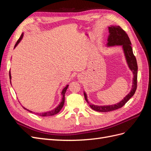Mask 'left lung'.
<instances>
[{
  "mask_svg": "<svg viewBox=\"0 0 151 151\" xmlns=\"http://www.w3.org/2000/svg\"><path fill=\"white\" fill-rule=\"evenodd\" d=\"M108 31L109 35L106 46L107 47L122 46L128 67H129L130 70L133 73L134 77L133 81H132V88L130 93L122 101L115 104L99 106V105H94L93 104H91L88 101L87 94L86 93L85 91H84V98L87 103L89 104V106L93 110L98 112H108L122 108L123 105H125V104L133 96L137 89L138 67L135 57L134 56L133 50H132V48L131 47L132 44L129 36H128L127 34L125 33V31L123 30L119 26H108Z\"/></svg>",
  "mask_w": 151,
  "mask_h": 151,
  "instance_id": "obj_1",
  "label": "left lung"
}]
</instances>
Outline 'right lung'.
Listing matches in <instances>:
<instances>
[{
  "mask_svg": "<svg viewBox=\"0 0 151 151\" xmlns=\"http://www.w3.org/2000/svg\"><path fill=\"white\" fill-rule=\"evenodd\" d=\"M23 35H24V33H22L21 34V36H20V38H19V40H18L17 42H16L15 46H14V48L17 47V45L20 43L21 40L22 39V37H23ZM9 78H10V82H11V72H9ZM68 85H67L65 87V88H63L62 89V91L61 94L62 95V101L60 102V103L55 108L52 109V110H51V111H46V112H44V113H35V112H33V111H31V110H29V109H26L24 106H22V107H23L24 109H26L27 111H29L31 113H33L36 114V115L41 116H53L54 115H56V114H57L59 111L61 110V109L62 108L63 104H64V103H65V92H66V91H67V89L68 88Z\"/></svg>",
  "mask_w": 151,
  "mask_h": 151,
  "instance_id": "right-lung-1",
  "label": "right lung"
}]
</instances>
